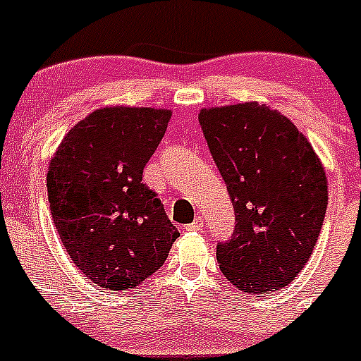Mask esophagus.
Wrapping results in <instances>:
<instances>
[{
	"label": "esophagus",
	"instance_id": "esophagus-1",
	"mask_svg": "<svg viewBox=\"0 0 361 361\" xmlns=\"http://www.w3.org/2000/svg\"><path fill=\"white\" fill-rule=\"evenodd\" d=\"M185 230H187V231H201V230H203V219L196 217V221L192 222V224H188Z\"/></svg>",
	"mask_w": 361,
	"mask_h": 361
}]
</instances>
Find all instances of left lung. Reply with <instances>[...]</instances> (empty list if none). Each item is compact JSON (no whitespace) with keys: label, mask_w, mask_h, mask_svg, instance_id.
I'll use <instances>...</instances> for the list:
<instances>
[{"label":"left lung","mask_w":361,"mask_h":361,"mask_svg":"<svg viewBox=\"0 0 361 361\" xmlns=\"http://www.w3.org/2000/svg\"><path fill=\"white\" fill-rule=\"evenodd\" d=\"M200 124L237 221L231 240L217 245L219 269L245 294L287 287L322 230L321 158L288 117L258 101L201 109Z\"/></svg>","instance_id":"obj_1"}]
</instances>
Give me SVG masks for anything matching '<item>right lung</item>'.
Listing matches in <instances>:
<instances>
[{
  "label": "right lung",
  "mask_w": 361,
  "mask_h": 361,
  "mask_svg": "<svg viewBox=\"0 0 361 361\" xmlns=\"http://www.w3.org/2000/svg\"><path fill=\"white\" fill-rule=\"evenodd\" d=\"M173 112L104 106L74 124L48 169L53 224L71 260L104 290H128L164 265L180 237L142 183Z\"/></svg>",
  "instance_id": "right-lung-1"
}]
</instances>
